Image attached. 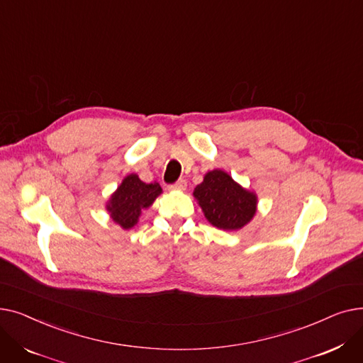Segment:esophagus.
<instances>
[{"label": "esophagus", "instance_id": "1", "mask_svg": "<svg viewBox=\"0 0 363 363\" xmlns=\"http://www.w3.org/2000/svg\"><path fill=\"white\" fill-rule=\"evenodd\" d=\"M186 188V181L185 179H178L175 184L169 185V189H175V191H184Z\"/></svg>", "mask_w": 363, "mask_h": 363}]
</instances>
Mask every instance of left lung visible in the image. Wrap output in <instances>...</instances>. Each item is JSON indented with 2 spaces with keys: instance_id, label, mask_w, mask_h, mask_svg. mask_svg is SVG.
Instances as JSON below:
<instances>
[{
  "instance_id": "left-lung-1",
  "label": "left lung",
  "mask_w": 363,
  "mask_h": 363,
  "mask_svg": "<svg viewBox=\"0 0 363 363\" xmlns=\"http://www.w3.org/2000/svg\"><path fill=\"white\" fill-rule=\"evenodd\" d=\"M204 216L219 230H240L256 213V196L241 188L223 170H212L196 186Z\"/></svg>"
}]
</instances>
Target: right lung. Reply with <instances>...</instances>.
I'll return each mask as SVG.
<instances>
[{
    "mask_svg": "<svg viewBox=\"0 0 363 363\" xmlns=\"http://www.w3.org/2000/svg\"><path fill=\"white\" fill-rule=\"evenodd\" d=\"M162 193L159 182L145 184L137 175H129L118 186L107 204L111 219L123 230H129L138 222L141 211L147 208Z\"/></svg>",
    "mask_w": 363,
    "mask_h": 363,
    "instance_id": "1",
    "label": "right lung"
}]
</instances>
